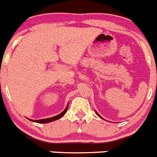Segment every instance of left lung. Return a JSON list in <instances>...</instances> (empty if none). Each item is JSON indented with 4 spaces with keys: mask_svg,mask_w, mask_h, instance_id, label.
<instances>
[{
    "mask_svg": "<svg viewBox=\"0 0 157 157\" xmlns=\"http://www.w3.org/2000/svg\"><path fill=\"white\" fill-rule=\"evenodd\" d=\"M96 114H98V116H99V117H101V118H102V117H101V116H100V115H99V114H98V113H97V112H96Z\"/></svg>",
    "mask_w": 157,
    "mask_h": 157,
    "instance_id": "1",
    "label": "left lung"
}]
</instances>
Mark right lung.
<instances>
[{"mask_svg":"<svg viewBox=\"0 0 157 157\" xmlns=\"http://www.w3.org/2000/svg\"><path fill=\"white\" fill-rule=\"evenodd\" d=\"M68 110V105L67 107H66V109L64 110V111H63V112L61 113V114H58V115L55 116V117H50V118H46V119H42V120H30V119H29V121H33V122H36V123H40V124H46V123H49V122H52V121H54L56 120H58V119L61 118L62 117H63V115H64L66 113V111H67Z\"/></svg>","mask_w":157,"mask_h":157,"instance_id":"1","label":"right lung"}]
</instances>
